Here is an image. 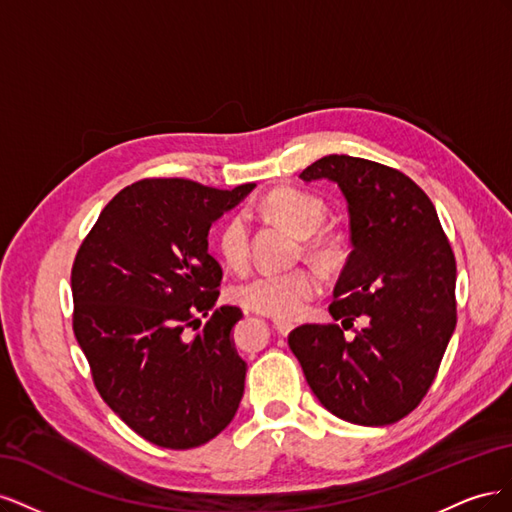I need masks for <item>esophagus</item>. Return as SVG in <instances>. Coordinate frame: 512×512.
<instances>
[{
    "instance_id": "obj_1",
    "label": "esophagus",
    "mask_w": 512,
    "mask_h": 512,
    "mask_svg": "<svg viewBox=\"0 0 512 512\" xmlns=\"http://www.w3.org/2000/svg\"><path fill=\"white\" fill-rule=\"evenodd\" d=\"M275 331L280 333L282 337H286L292 331V324L290 322H275Z\"/></svg>"
}]
</instances>
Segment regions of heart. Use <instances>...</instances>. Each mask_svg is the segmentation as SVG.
<instances>
[{"label": "heart", "instance_id": "b5f03b06", "mask_svg": "<svg viewBox=\"0 0 512 512\" xmlns=\"http://www.w3.org/2000/svg\"><path fill=\"white\" fill-rule=\"evenodd\" d=\"M260 209L282 220L297 235L305 237V250L322 265H335L342 258L346 239L339 230H322L327 220V207L320 198L294 190L280 188L260 200ZM218 252L232 269H243L250 262L252 226L245 211L232 213L218 230ZM322 292L318 271L297 267L290 271H258L245 277L232 288V299L252 312L277 320H292L303 314L309 301Z\"/></svg>", "mask_w": 512, "mask_h": 512}]
</instances>
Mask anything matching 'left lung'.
Returning a JSON list of instances; mask_svg holds the SVG:
<instances>
[{"label":"left lung","mask_w":512,"mask_h":512,"mask_svg":"<svg viewBox=\"0 0 512 512\" xmlns=\"http://www.w3.org/2000/svg\"><path fill=\"white\" fill-rule=\"evenodd\" d=\"M299 179L335 181L348 200L352 252L329 312L369 324L354 339L335 322L301 324L288 346L329 412L354 425L397 423L427 395L455 331L453 247L429 196L397 168L333 153Z\"/></svg>","instance_id":"left-lung-1"}]
</instances>
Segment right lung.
Wrapping results in <instances>:
<instances>
[{
    "label": "right lung",
    "mask_w": 512,
    "mask_h": 512,
    "mask_svg": "<svg viewBox=\"0 0 512 512\" xmlns=\"http://www.w3.org/2000/svg\"><path fill=\"white\" fill-rule=\"evenodd\" d=\"M252 190L141 179L102 209L76 252V342L108 408L156 446L205 444L241 404L245 363L230 331L243 314L218 305L222 267L207 235Z\"/></svg>",
    "instance_id": "obj_1"
}]
</instances>
